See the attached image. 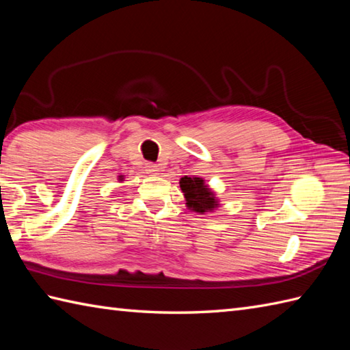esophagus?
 <instances>
[{
    "label": "esophagus",
    "mask_w": 350,
    "mask_h": 350,
    "mask_svg": "<svg viewBox=\"0 0 350 350\" xmlns=\"http://www.w3.org/2000/svg\"><path fill=\"white\" fill-rule=\"evenodd\" d=\"M146 173L150 176H156L159 174V168L158 165H154V163H146Z\"/></svg>",
    "instance_id": "34e87169"
}]
</instances>
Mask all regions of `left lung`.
<instances>
[{"mask_svg":"<svg viewBox=\"0 0 350 350\" xmlns=\"http://www.w3.org/2000/svg\"><path fill=\"white\" fill-rule=\"evenodd\" d=\"M179 183L189 211L204 215L207 212H213L219 206L218 198L215 197V192L207 187L202 177L185 176Z\"/></svg>","mask_w":350,"mask_h":350,"instance_id":"left-lung-1","label":"left lung"}]
</instances>
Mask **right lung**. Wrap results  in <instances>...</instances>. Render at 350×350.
<instances>
[{
  "mask_svg": "<svg viewBox=\"0 0 350 350\" xmlns=\"http://www.w3.org/2000/svg\"><path fill=\"white\" fill-rule=\"evenodd\" d=\"M118 180H120V182H122V180H123V176H118Z\"/></svg>",
  "mask_w": 350,
  "mask_h": 350,
  "instance_id": "obj_1",
  "label": "right lung"
}]
</instances>
